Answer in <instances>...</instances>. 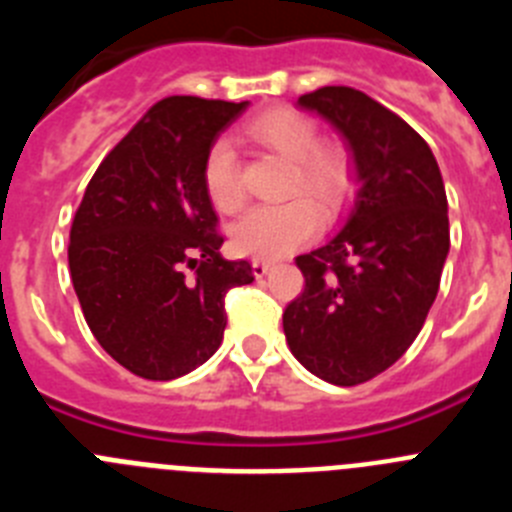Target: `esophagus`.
<instances>
[{"instance_id":"esophagus-1","label":"esophagus","mask_w":512,"mask_h":512,"mask_svg":"<svg viewBox=\"0 0 512 512\" xmlns=\"http://www.w3.org/2000/svg\"><path fill=\"white\" fill-rule=\"evenodd\" d=\"M251 269H253V277H256V279H264L266 274H269V271H271V261H264V259H253Z\"/></svg>"}]
</instances>
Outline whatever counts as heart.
Segmentation results:
<instances>
[{"label": "heart", "instance_id": "obj_1", "mask_svg": "<svg viewBox=\"0 0 512 512\" xmlns=\"http://www.w3.org/2000/svg\"><path fill=\"white\" fill-rule=\"evenodd\" d=\"M246 133L269 151L292 161L287 192L307 194L325 212L343 202L351 184V158L336 143H318V128L307 115L274 107L246 122ZM205 192L220 212H235L243 202L238 158L228 140L207 148L202 166ZM320 212L310 200H289L277 207H253L230 228V246L241 256L279 259L318 233Z\"/></svg>", "mask_w": 512, "mask_h": 512}]
</instances>
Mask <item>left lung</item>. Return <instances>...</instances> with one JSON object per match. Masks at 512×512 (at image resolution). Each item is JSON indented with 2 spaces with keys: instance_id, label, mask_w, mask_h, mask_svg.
I'll return each mask as SVG.
<instances>
[{
  "instance_id": "8db88e82",
  "label": "left lung",
  "mask_w": 512,
  "mask_h": 512,
  "mask_svg": "<svg viewBox=\"0 0 512 512\" xmlns=\"http://www.w3.org/2000/svg\"><path fill=\"white\" fill-rule=\"evenodd\" d=\"M297 104L343 135L356 194L343 228L297 256L305 289L284 310V336L307 372L354 387L423 328L449 256L446 189L428 143L359 89L323 87Z\"/></svg>"
}]
</instances>
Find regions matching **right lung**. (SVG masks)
Listing matches in <instances>:
<instances>
[{
    "mask_svg": "<svg viewBox=\"0 0 512 512\" xmlns=\"http://www.w3.org/2000/svg\"><path fill=\"white\" fill-rule=\"evenodd\" d=\"M248 102L153 104L94 171L74 215L69 269L99 346L153 382L184 377L223 343L225 295L253 282L220 256L202 166ZM193 274L189 275L188 271Z\"/></svg>",
    "mask_w": 512,
    "mask_h": 512,
    "instance_id": "right-lung-1",
    "label": "right lung"
}]
</instances>
